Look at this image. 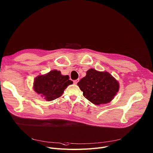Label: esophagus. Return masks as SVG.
<instances>
[{
    "instance_id": "esophagus-1",
    "label": "esophagus",
    "mask_w": 153,
    "mask_h": 153,
    "mask_svg": "<svg viewBox=\"0 0 153 153\" xmlns=\"http://www.w3.org/2000/svg\"><path fill=\"white\" fill-rule=\"evenodd\" d=\"M78 81H79V79H77V80H73V83H74V84H77V82H78Z\"/></svg>"
}]
</instances>
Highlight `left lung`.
<instances>
[{
  "label": "left lung",
  "instance_id": "8db88e82",
  "mask_svg": "<svg viewBox=\"0 0 153 153\" xmlns=\"http://www.w3.org/2000/svg\"><path fill=\"white\" fill-rule=\"evenodd\" d=\"M77 85L88 101L95 105L110 102L119 90L118 82L107 71L90 69Z\"/></svg>",
  "mask_w": 153,
  "mask_h": 153
}]
</instances>
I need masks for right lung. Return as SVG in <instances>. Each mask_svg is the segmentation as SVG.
Returning <instances> with one entry per match:
<instances>
[{
  "instance_id": "add662e5",
  "label": "right lung",
  "mask_w": 153,
  "mask_h": 153,
  "mask_svg": "<svg viewBox=\"0 0 153 153\" xmlns=\"http://www.w3.org/2000/svg\"><path fill=\"white\" fill-rule=\"evenodd\" d=\"M69 76H63L56 69L45 75H39L34 80L33 89L36 93L43 96L48 101L59 98L69 85L73 84Z\"/></svg>"
}]
</instances>
